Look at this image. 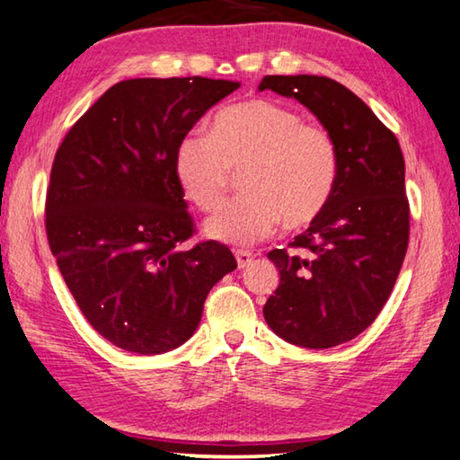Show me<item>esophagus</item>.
Wrapping results in <instances>:
<instances>
[{
  "instance_id": "1",
  "label": "esophagus",
  "mask_w": 460,
  "mask_h": 460,
  "mask_svg": "<svg viewBox=\"0 0 460 460\" xmlns=\"http://www.w3.org/2000/svg\"><path fill=\"white\" fill-rule=\"evenodd\" d=\"M235 260H237L239 270H245V268L252 266L253 253H249V252H243V249H239V252H235Z\"/></svg>"
}]
</instances>
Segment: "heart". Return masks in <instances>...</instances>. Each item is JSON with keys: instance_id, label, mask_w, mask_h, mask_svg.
I'll return each mask as SVG.
<instances>
[{"instance_id": "obj_1", "label": "heart", "mask_w": 460, "mask_h": 460, "mask_svg": "<svg viewBox=\"0 0 460 460\" xmlns=\"http://www.w3.org/2000/svg\"><path fill=\"white\" fill-rule=\"evenodd\" d=\"M233 170H243L245 194L213 215L205 233L252 245L282 221L298 229L324 211L337 184L339 152L329 131L305 123L294 109L252 99L221 109L211 134L190 131L174 152L176 181L200 211L221 205Z\"/></svg>"}]
</instances>
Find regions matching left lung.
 I'll list each match as a JSON object with an SVG mask.
<instances>
[{"label": "left lung", "instance_id": "obj_1", "mask_svg": "<svg viewBox=\"0 0 460 460\" xmlns=\"http://www.w3.org/2000/svg\"><path fill=\"white\" fill-rule=\"evenodd\" d=\"M305 105L339 152L332 197L290 247L268 258L279 271L263 316L278 337L306 349L337 347L376 321L406 258L410 205L398 137L329 76L268 75L260 91Z\"/></svg>", "mask_w": 460, "mask_h": 460}]
</instances>
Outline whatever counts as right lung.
Instances as JSON below:
<instances>
[{"label": "right lung", "instance_id": "add662e5", "mask_svg": "<svg viewBox=\"0 0 460 460\" xmlns=\"http://www.w3.org/2000/svg\"><path fill=\"white\" fill-rule=\"evenodd\" d=\"M237 81L129 79L101 95L62 139L46 192L50 252L101 337L139 355L189 341L207 294L237 268L217 241L181 249L194 223L174 152Z\"/></svg>", "mask_w": 460, "mask_h": 460}]
</instances>
